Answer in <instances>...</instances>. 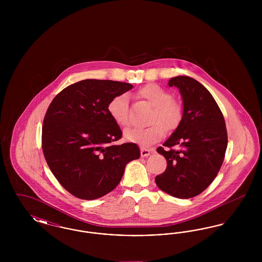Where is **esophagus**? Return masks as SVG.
Segmentation results:
<instances>
[{"instance_id":"esophagus-1","label":"esophagus","mask_w":262,"mask_h":262,"mask_svg":"<svg viewBox=\"0 0 262 262\" xmlns=\"http://www.w3.org/2000/svg\"><path fill=\"white\" fill-rule=\"evenodd\" d=\"M152 153V151L149 149H146V148H140V154L142 157H146V156H149L150 154Z\"/></svg>"}]
</instances>
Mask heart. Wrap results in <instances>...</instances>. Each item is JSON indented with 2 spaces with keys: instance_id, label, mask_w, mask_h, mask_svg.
Listing matches in <instances>:
<instances>
[{
  "instance_id": "1",
  "label": "heart",
  "mask_w": 262,
  "mask_h": 262,
  "mask_svg": "<svg viewBox=\"0 0 262 262\" xmlns=\"http://www.w3.org/2000/svg\"><path fill=\"white\" fill-rule=\"evenodd\" d=\"M138 95L146 100L153 111L150 125L145 127H134L125 132V138L143 146H149L159 141L167 130H174L182 122L184 110L181 103L173 99L170 91L157 84H147L138 90ZM108 113L116 124L127 127L130 125L129 105L127 94L121 93L113 97L108 104Z\"/></svg>"
}]
</instances>
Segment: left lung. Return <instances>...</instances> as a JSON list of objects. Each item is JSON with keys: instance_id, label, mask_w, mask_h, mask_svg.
Returning a JSON list of instances; mask_svg holds the SVG:
<instances>
[{"instance_id": "left-lung-1", "label": "left lung", "mask_w": 262, "mask_h": 262, "mask_svg": "<svg viewBox=\"0 0 262 262\" xmlns=\"http://www.w3.org/2000/svg\"><path fill=\"white\" fill-rule=\"evenodd\" d=\"M168 84L180 89L184 115L163 144L167 150L157 148L166 158L167 168L155 183L172 196L190 199L206 189L222 166L228 144L226 124L211 93L198 80L180 75Z\"/></svg>"}]
</instances>
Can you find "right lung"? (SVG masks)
Instances as JSON below:
<instances>
[{
    "label": "right lung",
    "instance_id": "add662e5",
    "mask_svg": "<svg viewBox=\"0 0 262 262\" xmlns=\"http://www.w3.org/2000/svg\"><path fill=\"white\" fill-rule=\"evenodd\" d=\"M133 85L85 79L62 89L51 102L42 126V149L52 173L71 194L96 200L123 178L125 165L140 157L136 143L114 145L123 133L108 113L113 97Z\"/></svg>",
    "mask_w": 262,
    "mask_h": 262
}]
</instances>
